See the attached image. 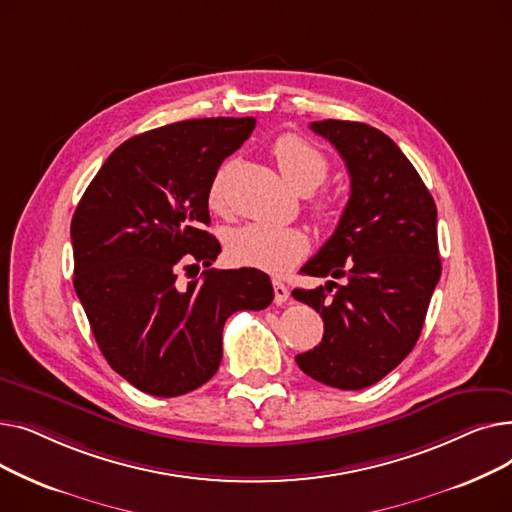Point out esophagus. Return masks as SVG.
Masks as SVG:
<instances>
[{"label": "esophagus", "mask_w": 512, "mask_h": 512, "mask_svg": "<svg viewBox=\"0 0 512 512\" xmlns=\"http://www.w3.org/2000/svg\"><path fill=\"white\" fill-rule=\"evenodd\" d=\"M290 299V290L282 282H274V303L276 305H286Z\"/></svg>", "instance_id": "34e87169"}]
</instances>
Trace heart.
Segmentation results:
<instances>
[{
  "instance_id": "obj_1",
  "label": "heart",
  "mask_w": 512,
  "mask_h": 512,
  "mask_svg": "<svg viewBox=\"0 0 512 512\" xmlns=\"http://www.w3.org/2000/svg\"><path fill=\"white\" fill-rule=\"evenodd\" d=\"M272 155L286 182L303 193L313 191L330 172L328 157L297 134H282L272 145ZM224 180L226 170L215 176L209 186L207 203L215 211L224 209ZM315 213L321 220H330L336 215V205L332 199L321 197L315 201ZM309 247V236L292 226L247 224L232 230L226 238V255L234 265L255 267L259 272L276 276L299 265L307 257Z\"/></svg>"
}]
</instances>
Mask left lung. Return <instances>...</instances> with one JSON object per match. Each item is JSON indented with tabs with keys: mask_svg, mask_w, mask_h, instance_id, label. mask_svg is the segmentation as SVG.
<instances>
[{
	"mask_svg": "<svg viewBox=\"0 0 512 512\" xmlns=\"http://www.w3.org/2000/svg\"><path fill=\"white\" fill-rule=\"evenodd\" d=\"M351 176V197L334 234L301 272L332 278L294 288L292 297L324 319V338L297 355L309 378L340 390L380 382L421 334L442 274L438 211L427 186L398 145L363 122H311ZM345 278L344 285L333 280Z\"/></svg>",
	"mask_w": 512,
	"mask_h": 512,
	"instance_id": "left-lung-1",
	"label": "left lung"
}]
</instances>
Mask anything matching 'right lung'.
<instances>
[{"label": "right lung", "instance_id": "add662e5", "mask_svg": "<svg viewBox=\"0 0 512 512\" xmlns=\"http://www.w3.org/2000/svg\"><path fill=\"white\" fill-rule=\"evenodd\" d=\"M253 128L255 118H201L132 137L72 215L76 297L105 361L141 392L172 398L209 382L226 319L274 301L270 276L255 267L178 282L180 267H209L222 251L201 228L209 186Z\"/></svg>", "mask_w": 512, "mask_h": 512}]
</instances>
